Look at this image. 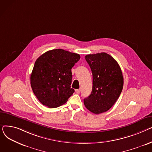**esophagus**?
<instances>
[{"mask_svg": "<svg viewBox=\"0 0 152 152\" xmlns=\"http://www.w3.org/2000/svg\"><path fill=\"white\" fill-rule=\"evenodd\" d=\"M75 92H76L77 94H79V93H80V92H81V89H76V90H75Z\"/></svg>", "mask_w": 152, "mask_h": 152, "instance_id": "34e87169", "label": "esophagus"}]
</instances>
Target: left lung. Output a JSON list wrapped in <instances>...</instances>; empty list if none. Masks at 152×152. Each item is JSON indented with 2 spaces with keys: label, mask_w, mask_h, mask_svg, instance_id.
Instances as JSON below:
<instances>
[{
  "label": "left lung",
  "mask_w": 152,
  "mask_h": 152,
  "mask_svg": "<svg viewBox=\"0 0 152 152\" xmlns=\"http://www.w3.org/2000/svg\"><path fill=\"white\" fill-rule=\"evenodd\" d=\"M85 58L92 73V90L84 99V105L94 114L110 110L116 103L123 87V76L118 62L109 54H89Z\"/></svg>",
  "instance_id": "8db88e82"
}]
</instances>
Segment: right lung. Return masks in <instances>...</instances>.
Segmentation results:
<instances>
[{
	"instance_id": "1",
	"label": "right lung",
	"mask_w": 152,
	"mask_h": 152,
	"mask_svg": "<svg viewBox=\"0 0 152 152\" xmlns=\"http://www.w3.org/2000/svg\"><path fill=\"white\" fill-rule=\"evenodd\" d=\"M80 58L77 53L58 49L47 51L36 60L31 75V86L42 105L58 107L73 95L71 68Z\"/></svg>"
}]
</instances>
